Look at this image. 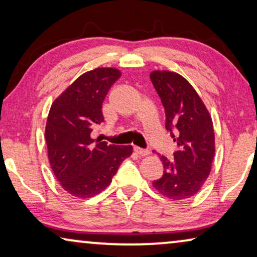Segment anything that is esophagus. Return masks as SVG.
Returning a JSON list of instances; mask_svg holds the SVG:
<instances>
[{
  "label": "esophagus",
  "instance_id": "obj_1",
  "mask_svg": "<svg viewBox=\"0 0 257 257\" xmlns=\"http://www.w3.org/2000/svg\"><path fill=\"white\" fill-rule=\"evenodd\" d=\"M133 150H135V152L137 154H139V156H142V157H145V156H147V154H150V151L149 150L142 149V147H138V146L133 147Z\"/></svg>",
  "mask_w": 257,
  "mask_h": 257
}]
</instances>
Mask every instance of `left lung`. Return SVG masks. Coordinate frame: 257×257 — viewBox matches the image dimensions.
<instances>
[{
  "label": "left lung",
  "instance_id": "obj_1",
  "mask_svg": "<svg viewBox=\"0 0 257 257\" xmlns=\"http://www.w3.org/2000/svg\"><path fill=\"white\" fill-rule=\"evenodd\" d=\"M150 77L164 105L165 127L178 146L173 158L160 156L164 174L153 181V186L172 200L191 198L210 173L215 153L212 118L201 98L182 76L153 71Z\"/></svg>",
  "mask_w": 257,
  "mask_h": 257
}]
</instances>
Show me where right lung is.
I'll return each instance as SVG.
<instances>
[{
    "mask_svg": "<svg viewBox=\"0 0 257 257\" xmlns=\"http://www.w3.org/2000/svg\"><path fill=\"white\" fill-rule=\"evenodd\" d=\"M120 76L117 69H94L78 77L51 105L45 127L49 161L62 187L77 198L104 191L132 154V146L111 145L91 136L104 122L101 104Z\"/></svg>",
    "mask_w": 257,
    "mask_h": 257,
    "instance_id": "1",
    "label": "right lung"
}]
</instances>
